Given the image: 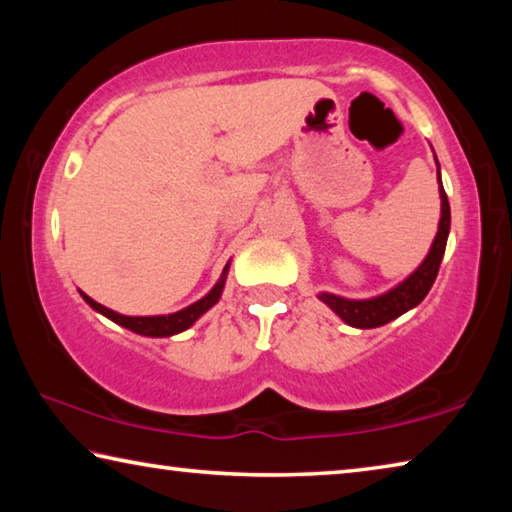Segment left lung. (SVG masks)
Segmentation results:
<instances>
[{
	"mask_svg": "<svg viewBox=\"0 0 512 512\" xmlns=\"http://www.w3.org/2000/svg\"><path fill=\"white\" fill-rule=\"evenodd\" d=\"M438 180H440V167H438ZM449 225H452V214H449V201H447L443 180H440V221H438L436 239H433L429 255L424 257V262L415 268L406 280H402L391 291L368 300H350V298L334 296V293H327V291L318 293V298L323 300L325 305L343 320V323L359 329L381 327L391 323L395 318H400L409 309L418 307L424 300V296L429 293V289L433 287V282H436L438 268L445 255Z\"/></svg>",
	"mask_w": 512,
	"mask_h": 512,
	"instance_id": "left-lung-1",
	"label": "left lung"
}]
</instances>
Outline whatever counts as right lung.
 Listing matches in <instances>:
<instances>
[{
  "label": "right lung",
  "instance_id": "obj_1",
  "mask_svg": "<svg viewBox=\"0 0 512 512\" xmlns=\"http://www.w3.org/2000/svg\"><path fill=\"white\" fill-rule=\"evenodd\" d=\"M228 268H230V262L225 264L223 273L219 277V282L214 284L212 291L207 293V296H203L201 300H196L194 305H189L185 309L176 311V314H167V316H124V314H117V311H112L108 307L99 305L97 300H92L90 296H85L83 291H79L83 300L88 302V305L99 311L101 316L110 318L112 323H117L121 327L131 329V332L135 334H142V336H151V339H162V336H173V334H180L185 332V329L192 327L198 318H201L207 309H212L216 302H219L221 293H223V287H225V277H228Z\"/></svg>",
  "mask_w": 512,
  "mask_h": 512
}]
</instances>
